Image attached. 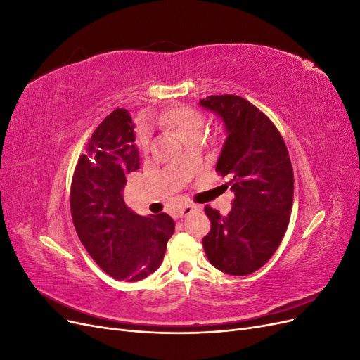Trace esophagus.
Returning <instances> with one entry per match:
<instances>
[{"label":"esophagus","instance_id":"esophagus-1","mask_svg":"<svg viewBox=\"0 0 360 360\" xmlns=\"http://www.w3.org/2000/svg\"><path fill=\"white\" fill-rule=\"evenodd\" d=\"M195 210H197V205H191V204H186V205L180 207V210H179V216H180V217H186V216L192 214Z\"/></svg>","mask_w":360,"mask_h":360}]
</instances>
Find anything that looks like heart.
<instances>
[{"label":"heart","mask_w":360,"mask_h":360,"mask_svg":"<svg viewBox=\"0 0 360 360\" xmlns=\"http://www.w3.org/2000/svg\"><path fill=\"white\" fill-rule=\"evenodd\" d=\"M162 123L172 129L183 141L192 138H202L205 118L204 115L191 106L172 108L162 117ZM136 143L139 148L147 150L150 146V134L146 126H139L136 130Z\"/></svg>","instance_id":"obj_1"}]
</instances>
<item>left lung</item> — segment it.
<instances>
[{
  "mask_svg": "<svg viewBox=\"0 0 360 360\" xmlns=\"http://www.w3.org/2000/svg\"><path fill=\"white\" fill-rule=\"evenodd\" d=\"M205 110L219 115L226 139L216 171L233 176L231 212L205 205L212 228L202 238L212 266L245 276L263 267L282 242L292 207L294 176L287 146L276 126L240 96H207Z\"/></svg>",
  "mask_w": 360,
  "mask_h": 360,
  "instance_id": "obj_1",
  "label": "left lung"
}]
</instances>
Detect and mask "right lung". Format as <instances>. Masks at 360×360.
Wrapping results in <instances>:
<instances>
[{
    "label": "right lung",
    "instance_id": "add662e5",
    "mask_svg": "<svg viewBox=\"0 0 360 360\" xmlns=\"http://www.w3.org/2000/svg\"><path fill=\"white\" fill-rule=\"evenodd\" d=\"M132 117L117 108L94 130L70 188L75 230L86 252L117 281L147 278L162 264L174 233L167 213L139 216L124 204L126 176L139 169Z\"/></svg>",
    "mask_w": 360,
    "mask_h": 360
}]
</instances>
